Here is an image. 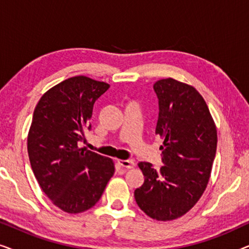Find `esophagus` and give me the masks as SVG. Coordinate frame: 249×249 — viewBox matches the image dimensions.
<instances>
[{
  "instance_id": "1",
  "label": "esophagus",
  "mask_w": 249,
  "mask_h": 249,
  "mask_svg": "<svg viewBox=\"0 0 249 249\" xmlns=\"http://www.w3.org/2000/svg\"><path fill=\"white\" fill-rule=\"evenodd\" d=\"M118 163H119V165H121L122 168H124V169H131L132 166L135 165L134 161H131V160H119Z\"/></svg>"
}]
</instances>
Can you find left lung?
Listing matches in <instances>:
<instances>
[{"instance_id": "obj_1", "label": "left lung", "mask_w": 249, "mask_h": 249, "mask_svg": "<svg viewBox=\"0 0 249 249\" xmlns=\"http://www.w3.org/2000/svg\"><path fill=\"white\" fill-rule=\"evenodd\" d=\"M155 134L164 139L160 170L139 162L144 183L135 190L142 211L159 221L178 219L203 195L215 158L217 135L210 110L193 86L172 78L156 81Z\"/></svg>"}]
</instances>
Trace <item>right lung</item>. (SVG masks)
<instances>
[{"mask_svg": "<svg viewBox=\"0 0 249 249\" xmlns=\"http://www.w3.org/2000/svg\"><path fill=\"white\" fill-rule=\"evenodd\" d=\"M108 88L85 76L69 78L47 90L34 111L30 165L45 195L67 213L93 207L114 173L111 159L79 148L85 130L91 128L95 102Z\"/></svg>", "mask_w": 249, "mask_h": 249, "instance_id": "right-lung-1", "label": "right lung"}]
</instances>
